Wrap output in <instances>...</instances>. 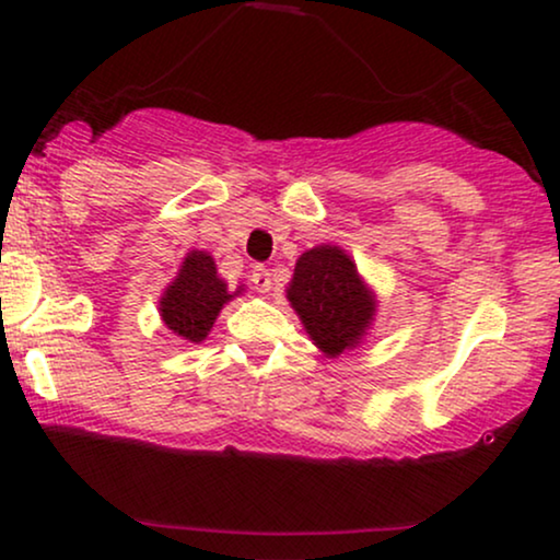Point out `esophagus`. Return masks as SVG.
Returning a JSON list of instances; mask_svg holds the SVG:
<instances>
[{
    "label": "esophagus",
    "mask_w": 560,
    "mask_h": 560,
    "mask_svg": "<svg viewBox=\"0 0 560 560\" xmlns=\"http://www.w3.org/2000/svg\"><path fill=\"white\" fill-rule=\"evenodd\" d=\"M249 282H252V288L257 290V293H270L272 275H270V270H267V267L257 265L255 270H252V275H249Z\"/></svg>",
    "instance_id": "34e87169"
}]
</instances>
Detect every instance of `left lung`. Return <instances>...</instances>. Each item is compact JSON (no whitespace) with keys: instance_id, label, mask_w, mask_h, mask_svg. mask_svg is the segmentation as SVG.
I'll return each instance as SVG.
<instances>
[{"instance_id":"1","label":"left lung","mask_w":560,"mask_h":560,"mask_svg":"<svg viewBox=\"0 0 560 560\" xmlns=\"http://www.w3.org/2000/svg\"><path fill=\"white\" fill-rule=\"evenodd\" d=\"M288 301L326 357L359 347L377 313L374 293L364 285L357 265L334 244H320L298 257Z\"/></svg>"}]
</instances>
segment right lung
<instances>
[{
	"label": "right lung",
	"mask_w": 560,
	"mask_h": 560,
	"mask_svg": "<svg viewBox=\"0 0 560 560\" xmlns=\"http://www.w3.org/2000/svg\"><path fill=\"white\" fill-rule=\"evenodd\" d=\"M242 290L240 285L232 293L219 278L217 262L209 252L194 249L183 259L178 275L160 298V316L175 336L190 343H201L224 303L240 295Z\"/></svg>",
	"instance_id": "add662e5"
}]
</instances>
